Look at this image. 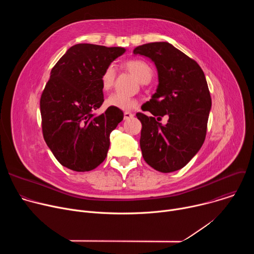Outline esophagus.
Returning <instances> with one entry per match:
<instances>
[{"instance_id":"obj_1","label":"esophagus","mask_w":254,"mask_h":254,"mask_svg":"<svg viewBox=\"0 0 254 254\" xmlns=\"http://www.w3.org/2000/svg\"><path fill=\"white\" fill-rule=\"evenodd\" d=\"M132 117H133V115H132L131 113H129V112H125V114H124V119H125L126 121L131 119Z\"/></svg>"}]
</instances>
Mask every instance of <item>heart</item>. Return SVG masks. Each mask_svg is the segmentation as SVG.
<instances>
[{
	"mask_svg": "<svg viewBox=\"0 0 254 254\" xmlns=\"http://www.w3.org/2000/svg\"><path fill=\"white\" fill-rule=\"evenodd\" d=\"M125 68L130 72L140 83H148L152 79L153 69L146 61L140 59L128 60L125 63ZM115 79L116 68L113 64H110L105 67L100 76V84L102 89L110 90L114 86ZM105 104L110 107L119 108V110L128 111L134 108L137 105V102L134 99L123 96L119 93H114L106 98Z\"/></svg>",
	"mask_w": 254,
	"mask_h": 254,
	"instance_id": "heart-1",
	"label": "heart"
}]
</instances>
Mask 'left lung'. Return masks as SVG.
I'll use <instances>...</instances> for the list:
<instances>
[{
    "label": "left lung",
    "mask_w": 254,
    "mask_h": 254,
    "mask_svg": "<svg viewBox=\"0 0 254 254\" xmlns=\"http://www.w3.org/2000/svg\"><path fill=\"white\" fill-rule=\"evenodd\" d=\"M133 54L149 57L158 70L159 85L137 113L141 123L140 150L155 170L171 173L185 167L198 153L206 137L211 96L199 64L168 42L137 46ZM167 114L163 126L158 121Z\"/></svg>",
    "instance_id": "8db88e82"
}]
</instances>
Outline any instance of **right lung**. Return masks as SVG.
Segmentation results:
<instances>
[{
	"label": "right lung",
	"mask_w": 254,
	"mask_h": 254,
	"mask_svg": "<svg viewBox=\"0 0 254 254\" xmlns=\"http://www.w3.org/2000/svg\"><path fill=\"white\" fill-rule=\"evenodd\" d=\"M126 52L122 47L76 44L54 65L40 98L42 132L56 160L75 172H88L106 158L111 132L124 113L104 101L100 76L106 66Z\"/></svg>",
	"instance_id": "obj_1"
}]
</instances>
